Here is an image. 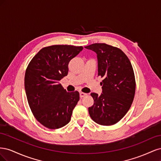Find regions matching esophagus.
Listing matches in <instances>:
<instances>
[{"mask_svg": "<svg viewBox=\"0 0 161 161\" xmlns=\"http://www.w3.org/2000/svg\"><path fill=\"white\" fill-rule=\"evenodd\" d=\"M86 95V94L85 93V92H80V98H82V97H84Z\"/></svg>", "mask_w": 161, "mask_h": 161, "instance_id": "obj_1", "label": "esophagus"}]
</instances>
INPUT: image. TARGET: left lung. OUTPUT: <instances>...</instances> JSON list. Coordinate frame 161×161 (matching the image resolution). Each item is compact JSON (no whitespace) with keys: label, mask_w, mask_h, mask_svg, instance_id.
Here are the masks:
<instances>
[{"label":"left lung","mask_w":161,"mask_h":161,"mask_svg":"<svg viewBox=\"0 0 161 161\" xmlns=\"http://www.w3.org/2000/svg\"><path fill=\"white\" fill-rule=\"evenodd\" d=\"M85 48L97 53L101 95L91 92L94 104L89 108L91 119L102 125H114L124 118L132 103L136 90L135 76L128 58L119 48L93 43Z\"/></svg>","instance_id":"obj_1"}]
</instances>
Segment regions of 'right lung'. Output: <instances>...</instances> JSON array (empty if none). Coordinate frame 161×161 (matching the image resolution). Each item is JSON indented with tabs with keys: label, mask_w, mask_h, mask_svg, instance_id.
Returning <instances> with one entry per match:
<instances>
[{
	"label": "right lung",
	"mask_w": 161,
	"mask_h": 161,
	"mask_svg": "<svg viewBox=\"0 0 161 161\" xmlns=\"http://www.w3.org/2000/svg\"><path fill=\"white\" fill-rule=\"evenodd\" d=\"M82 49L69 45L45 47L27 68L25 89L29 105L36 119L47 128H60L70 121L79 92H67L59 81L67 76L70 60Z\"/></svg>",
	"instance_id": "1"
}]
</instances>
